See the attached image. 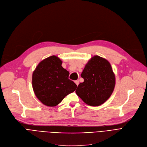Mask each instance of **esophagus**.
Wrapping results in <instances>:
<instances>
[{"instance_id": "34e87169", "label": "esophagus", "mask_w": 147, "mask_h": 147, "mask_svg": "<svg viewBox=\"0 0 147 147\" xmlns=\"http://www.w3.org/2000/svg\"><path fill=\"white\" fill-rule=\"evenodd\" d=\"M74 82H75V83H76V84L77 86L79 85V80H76Z\"/></svg>"}]
</instances>
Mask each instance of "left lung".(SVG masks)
I'll return each mask as SVG.
<instances>
[{"label":"left lung","instance_id":"left-lung-1","mask_svg":"<svg viewBox=\"0 0 147 147\" xmlns=\"http://www.w3.org/2000/svg\"><path fill=\"white\" fill-rule=\"evenodd\" d=\"M76 93L88 105L98 106L108 99L113 92L115 76L107 60L94 55L86 64Z\"/></svg>","mask_w":147,"mask_h":147}]
</instances>
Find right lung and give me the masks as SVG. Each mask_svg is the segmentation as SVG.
Listing matches in <instances>:
<instances>
[{
	"instance_id": "right-lung-1",
	"label": "right lung",
	"mask_w": 147,
	"mask_h": 147,
	"mask_svg": "<svg viewBox=\"0 0 147 147\" xmlns=\"http://www.w3.org/2000/svg\"><path fill=\"white\" fill-rule=\"evenodd\" d=\"M61 64L59 58L52 55L41 61L33 72L34 92L37 98L46 106H57L77 87L68 79L70 73Z\"/></svg>"
}]
</instances>
